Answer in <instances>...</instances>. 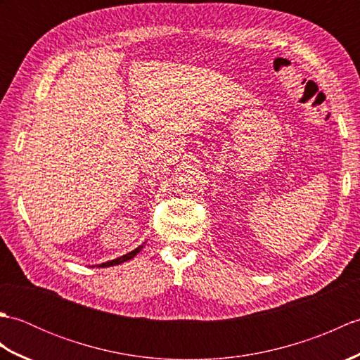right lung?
Wrapping results in <instances>:
<instances>
[{"label": "right lung", "instance_id": "1", "mask_svg": "<svg viewBox=\"0 0 360 360\" xmlns=\"http://www.w3.org/2000/svg\"><path fill=\"white\" fill-rule=\"evenodd\" d=\"M142 249V246H139L137 249H134V250H131L129 252V254H127V255H124V257H120V258H116V259H112V262H106V263H102L101 266L98 267H110V266H116V264H120V263H124V262H128V259H131L136 254H139V250Z\"/></svg>", "mask_w": 360, "mask_h": 360}]
</instances>
